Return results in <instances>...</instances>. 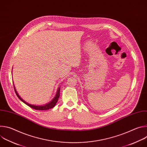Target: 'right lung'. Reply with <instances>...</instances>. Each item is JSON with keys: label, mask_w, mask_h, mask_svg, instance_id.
Listing matches in <instances>:
<instances>
[{"label": "right lung", "mask_w": 147, "mask_h": 147, "mask_svg": "<svg viewBox=\"0 0 147 147\" xmlns=\"http://www.w3.org/2000/svg\"><path fill=\"white\" fill-rule=\"evenodd\" d=\"M14 85V90H15V92H16V94L17 95V96H18V98L22 100L23 102H24L25 104H26L27 105H28V107L32 108V109H36V110H41V111H44V110H48L49 109H51V108H53L55 105L56 104L58 100V99L60 96V87H59L57 90V92H56V95L53 98V99L49 103L44 105H32V104H30L29 103L26 102L24 100H23L22 98H21L20 96V95H18L17 91H16V88L14 87V84H13Z\"/></svg>", "instance_id": "obj_1"}]
</instances>
